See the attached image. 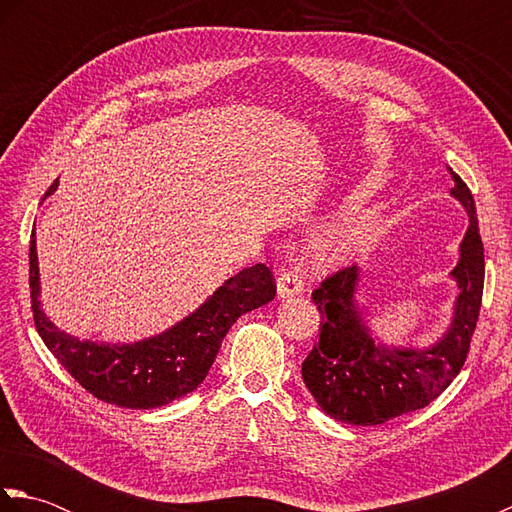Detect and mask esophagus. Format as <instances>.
Instances as JSON below:
<instances>
[{"label":"esophagus","mask_w":512,"mask_h":512,"mask_svg":"<svg viewBox=\"0 0 512 512\" xmlns=\"http://www.w3.org/2000/svg\"><path fill=\"white\" fill-rule=\"evenodd\" d=\"M303 292V277L292 268H284L277 277V297L288 299L297 297Z\"/></svg>","instance_id":"esophagus-1"}]
</instances>
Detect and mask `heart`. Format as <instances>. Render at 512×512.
I'll return each instance as SVG.
<instances>
[{"mask_svg":"<svg viewBox=\"0 0 512 512\" xmlns=\"http://www.w3.org/2000/svg\"><path fill=\"white\" fill-rule=\"evenodd\" d=\"M374 224V215L365 211L341 215L319 228L317 237H314V248H317L323 262H347L372 239Z\"/></svg>","mask_w":512,"mask_h":512,"instance_id":"b5f03b06","label":"heart"}]
</instances>
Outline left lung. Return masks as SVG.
Masks as SVG:
<instances>
[{
	"instance_id": "1",
	"label": "left lung",
	"mask_w": 512,
	"mask_h": 512,
	"mask_svg": "<svg viewBox=\"0 0 512 512\" xmlns=\"http://www.w3.org/2000/svg\"><path fill=\"white\" fill-rule=\"evenodd\" d=\"M449 195L469 215L449 277L458 297L451 319L436 341L418 345L385 343L372 330V312L361 299L363 270L345 268L312 292L321 314L319 343L301 365L303 383L330 418L372 427L402 413L427 407L460 374L480 317L484 290V246L475 200L451 167Z\"/></svg>"
}]
</instances>
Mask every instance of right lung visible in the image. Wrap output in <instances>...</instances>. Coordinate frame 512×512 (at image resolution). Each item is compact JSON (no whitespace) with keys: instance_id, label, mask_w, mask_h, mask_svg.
Returning a JSON list of instances; mask_svg holds the SVG:
<instances>
[{"instance_id":"right-lung-1","label":"right lung","mask_w":512,"mask_h":512,"mask_svg":"<svg viewBox=\"0 0 512 512\" xmlns=\"http://www.w3.org/2000/svg\"><path fill=\"white\" fill-rule=\"evenodd\" d=\"M59 187L52 184L46 195ZM30 299L37 332L76 383L103 402L125 409H158L191 394L209 374L231 325L275 299L266 264L239 270L187 317L134 343H99L59 330L41 308L35 231L30 237Z\"/></svg>"}]
</instances>
